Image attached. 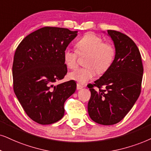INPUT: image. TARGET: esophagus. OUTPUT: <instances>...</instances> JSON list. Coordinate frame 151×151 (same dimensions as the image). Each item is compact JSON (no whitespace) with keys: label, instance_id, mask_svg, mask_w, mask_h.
Instances as JSON below:
<instances>
[{"label":"esophagus","instance_id":"obj_1","mask_svg":"<svg viewBox=\"0 0 151 151\" xmlns=\"http://www.w3.org/2000/svg\"><path fill=\"white\" fill-rule=\"evenodd\" d=\"M83 86H81V85H80V84H79V83H77V90H80V89H81V88H83Z\"/></svg>","mask_w":151,"mask_h":151}]
</instances>
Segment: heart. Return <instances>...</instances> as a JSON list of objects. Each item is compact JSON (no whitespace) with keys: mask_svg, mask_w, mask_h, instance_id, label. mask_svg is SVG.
Wrapping results in <instances>:
<instances>
[{"mask_svg":"<svg viewBox=\"0 0 151 151\" xmlns=\"http://www.w3.org/2000/svg\"><path fill=\"white\" fill-rule=\"evenodd\" d=\"M77 51L65 49L63 60L69 69L74 70L78 66L79 56H87L84 65L86 68L78 69L70 74V78L79 84H85L98 74L107 71L113 63L115 49L111 44L104 42L99 36L93 33L83 35L76 44Z\"/></svg>","mask_w":151,"mask_h":151,"instance_id":"obj_1","label":"heart"}]
</instances>
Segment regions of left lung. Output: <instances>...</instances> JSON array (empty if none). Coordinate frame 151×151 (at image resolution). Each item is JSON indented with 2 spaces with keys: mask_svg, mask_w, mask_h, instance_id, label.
I'll use <instances>...</instances> for the list:
<instances>
[{
  "mask_svg": "<svg viewBox=\"0 0 151 151\" xmlns=\"http://www.w3.org/2000/svg\"><path fill=\"white\" fill-rule=\"evenodd\" d=\"M107 33L115 46V58L109 69L89 87L88 104L91 119L104 125L118 123L132 108L141 93L144 72L140 52L132 40L116 30ZM94 87L99 90L95 91Z\"/></svg>",
  "mask_w": 151,
  "mask_h": 151,
  "instance_id": "8db88e82",
  "label": "left lung"
}]
</instances>
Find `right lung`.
<instances>
[{"label": "right lung", "mask_w": 151, "mask_h": 151, "mask_svg": "<svg viewBox=\"0 0 151 151\" xmlns=\"http://www.w3.org/2000/svg\"><path fill=\"white\" fill-rule=\"evenodd\" d=\"M78 31L46 26L26 36L15 51L13 89L26 114L41 125L60 121L64 103L75 92L71 80L54 86L68 72L63 51Z\"/></svg>", "instance_id": "add662e5"}]
</instances>
